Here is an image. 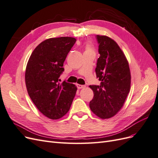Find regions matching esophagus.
<instances>
[{"label": "esophagus", "instance_id": "esophagus-1", "mask_svg": "<svg viewBox=\"0 0 158 158\" xmlns=\"http://www.w3.org/2000/svg\"><path fill=\"white\" fill-rule=\"evenodd\" d=\"M77 88L78 89H82L85 88V85H80V84H77Z\"/></svg>", "mask_w": 158, "mask_h": 158}]
</instances>
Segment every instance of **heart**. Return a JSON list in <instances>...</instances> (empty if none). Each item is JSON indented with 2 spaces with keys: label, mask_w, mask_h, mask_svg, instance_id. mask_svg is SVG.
<instances>
[{
  "label": "heart",
  "mask_w": 158,
  "mask_h": 158,
  "mask_svg": "<svg viewBox=\"0 0 158 158\" xmlns=\"http://www.w3.org/2000/svg\"><path fill=\"white\" fill-rule=\"evenodd\" d=\"M88 50H91V48H90V47H89V46H88V47H87L86 51H88Z\"/></svg>",
  "instance_id": "heart-1"
}]
</instances>
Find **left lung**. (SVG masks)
Wrapping results in <instances>:
<instances>
[{"label": "left lung", "mask_w": 158, "mask_h": 158, "mask_svg": "<svg viewBox=\"0 0 158 158\" xmlns=\"http://www.w3.org/2000/svg\"><path fill=\"white\" fill-rule=\"evenodd\" d=\"M99 57L95 73L101 82L90 85L94 98L89 107L101 118H109L120 111L130 92L131 76L125 54L117 43L106 35H96Z\"/></svg>", "instance_id": "obj_1"}]
</instances>
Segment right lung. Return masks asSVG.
I'll return each mask as SVG.
<instances>
[{"label": "right lung", "instance_id": "add662e5", "mask_svg": "<svg viewBox=\"0 0 158 158\" xmlns=\"http://www.w3.org/2000/svg\"><path fill=\"white\" fill-rule=\"evenodd\" d=\"M76 41L70 37L46 40L36 47L27 62V93L40 111L51 119L67 113L77 90L75 85L66 81L59 83L64 62Z\"/></svg>", "mask_w": 158, "mask_h": 158}]
</instances>
